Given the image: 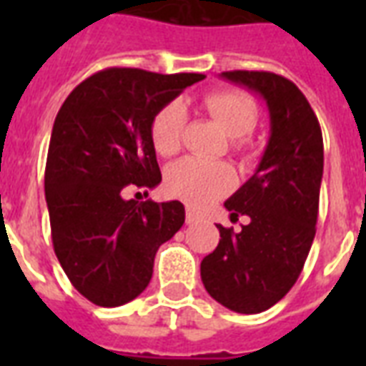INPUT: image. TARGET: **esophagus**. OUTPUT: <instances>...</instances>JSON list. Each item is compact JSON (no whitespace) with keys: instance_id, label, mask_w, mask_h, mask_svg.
<instances>
[{"instance_id":"obj_1","label":"esophagus","mask_w":366,"mask_h":366,"mask_svg":"<svg viewBox=\"0 0 366 366\" xmlns=\"http://www.w3.org/2000/svg\"><path fill=\"white\" fill-rule=\"evenodd\" d=\"M197 212L192 211V209H186V224H194L197 220Z\"/></svg>"}]
</instances>
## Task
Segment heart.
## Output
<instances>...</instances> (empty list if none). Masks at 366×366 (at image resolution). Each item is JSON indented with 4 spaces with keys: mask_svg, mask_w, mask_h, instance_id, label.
Instances as JSON below:
<instances>
[{
    "mask_svg": "<svg viewBox=\"0 0 366 366\" xmlns=\"http://www.w3.org/2000/svg\"><path fill=\"white\" fill-rule=\"evenodd\" d=\"M203 104L228 137L237 138L234 140L235 148H244V140L241 138L254 131L258 123V108L254 100L239 91H214L207 94ZM186 123L188 112L180 100H172L163 106L149 125L155 152L163 157L178 154L182 148ZM165 186L169 194L186 201L188 205L203 207L234 189L235 172L226 163L186 157L169 167Z\"/></svg>",
    "mask_w": 366,
    "mask_h": 366,
    "instance_id": "obj_1",
    "label": "heart"
}]
</instances>
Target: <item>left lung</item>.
<instances>
[{"instance_id": "8db88e82", "label": "left lung", "mask_w": 366, "mask_h": 366, "mask_svg": "<svg viewBox=\"0 0 366 366\" xmlns=\"http://www.w3.org/2000/svg\"><path fill=\"white\" fill-rule=\"evenodd\" d=\"M254 91L269 112V140L258 169L224 207L241 232L224 228L218 247L201 262L207 292L237 313L277 304L300 275L315 237L323 178V134L312 106L287 77L272 71H222Z\"/></svg>"}]
</instances>
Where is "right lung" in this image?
Segmentation results:
<instances>
[{"mask_svg": "<svg viewBox=\"0 0 366 366\" xmlns=\"http://www.w3.org/2000/svg\"><path fill=\"white\" fill-rule=\"evenodd\" d=\"M201 79L108 68L79 83L56 114L45 167L54 254L97 306L134 300L152 279L157 249L182 228L180 201L138 203L123 192L161 182L152 119Z\"/></svg>", "mask_w": 366, "mask_h": 366, "instance_id": "1", "label": "right lung"}]
</instances>
